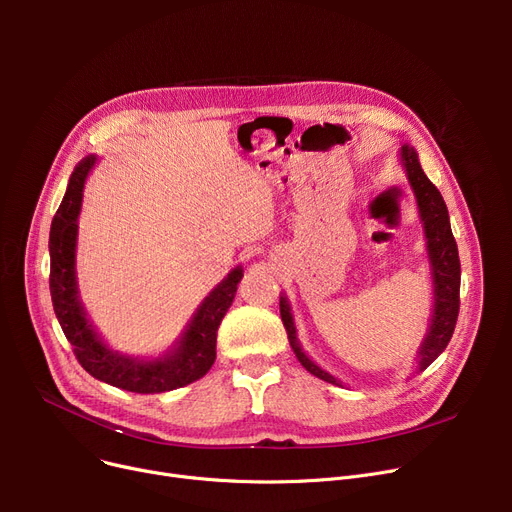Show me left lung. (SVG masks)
<instances>
[{"mask_svg": "<svg viewBox=\"0 0 512 512\" xmlns=\"http://www.w3.org/2000/svg\"><path fill=\"white\" fill-rule=\"evenodd\" d=\"M400 164L407 172V178L411 182V188L417 199L419 218L423 222V232L427 240L429 267H432V284H434V315H432V321H429V330L417 353V365H419V371H423L444 353V348L452 338L456 317H459V307H461V299H459L461 261H459V249H456V240L450 230L446 203L438 188L432 184V180H429L421 170L417 151L409 145H402ZM280 315L288 334V342L292 346L294 355H297V359L301 361V365L309 373H313L315 378L324 380L328 384L342 386L340 380H336L334 375L321 369L317 363H313L305 355L301 342L297 338V328H294V317L286 297H280Z\"/></svg>", "mask_w": 512, "mask_h": 512, "instance_id": "8db88e82", "label": "left lung"}]
</instances>
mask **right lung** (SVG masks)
Masks as SVG:
<instances>
[{
  "instance_id": "1",
  "label": "right lung",
  "mask_w": 512,
  "mask_h": 512,
  "mask_svg": "<svg viewBox=\"0 0 512 512\" xmlns=\"http://www.w3.org/2000/svg\"><path fill=\"white\" fill-rule=\"evenodd\" d=\"M97 155H87L74 168L66 195L53 215L49 230V290L51 303L60 326L72 344V351L93 378L137 394H159L193 384L211 369L215 361V340L226 311L230 309L242 267L234 270L215 286L199 305L191 324L164 357L151 361L120 355L107 346L85 313L76 284V236L78 215L83 205V191L89 172L95 168Z\"/></svg>"
}]
</instances>
